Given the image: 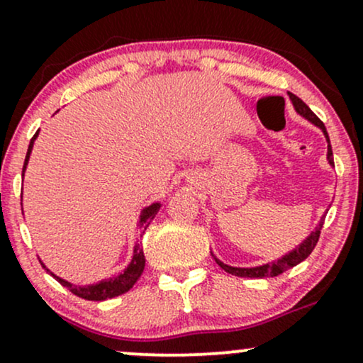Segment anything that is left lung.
Here are the masks:
<instances>
[{
	"instance_id": "8db88e82",
	"label": "left lung",
	"mask_w": 363,
	"mask_h": 363,
	"mask_svg": "<svg viewBox=\"0 0 363 363\" xmlns=\"http://www.w3.org/2000/svg\"><path fill=\"white\" fill-rule=\"evenodd\" d=\"M289 97L291 104H294L295 111L298 112V114L302 116V118H306L307 121H311L312 124H315V126L323 129L324 136H326L328 140V162L331 167H335V160H333V150H331V143H329V136H328V131L326 128H324L323 121H320L318 116L314 114L309 109V106H307L306 102L301 101V99L297 97V95L290 94L289 91ZM323 223L324 220H320V223L315 227V230L312 232V234L307 237L303 242L298 245V247H295L294 251H290L289 254H285V256H281L280 259L273 261V262H268V264H262V266H256V268H234V266H228L222 262L220 259H216V257L211 254V256L215 257L216 264L220 266V268L225 269L227 273L230 274H235V277H240V278H264V277H278V274H281L283 272H286V269L294 268V266H297L298 262H302L303 259H307V256L314 251L315 244H318L319 240V234H320V228H323Z\"/></svg>"
}]
</instances>
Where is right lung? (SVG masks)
Here are the masks:
<instances>
[{
	"label": "right lung",
	"mask_w": 363,
	"mask_h": 363,
	"mask_svg": "<svg viewBox=\"0 0 363 363\" xmlns=\"http://www.w3.org/2000/svg\"><path fill=\"white\" fill-rule=\"evenodd\" d=\"M37 135H39V131L35 133L34 138L30 140V145H28L27 157H25V164H23V169H22V176L25 174V169H27L28 158H30V153H32V148H34V141L37 138ZM158 210H160V203H153V205L147 206L143 211H141L138 225L141 228H143V230H147V227L150 225V222L155 218ZM143 234H145V232H143ZM40 264H43V261H40ZM44 268H45V266H44ZM45 269H48V268H45ZM143 269H145L143 247H141L140 244H136L135 251H133V259H131V262H129L128 268L124 269L123 273L116 274V277L109 278V280H102L99 283H94V285H73V283H69V281L62 280V278H60V277H56V274L49 272V269H48V272L51 273L52 277L56 278V280L60 281L62 286H66V289L72 291V294L77 295V297L85 298V301H107V298L118 297V295L126 294L129 289H133V285L138 281V278L141 277V273H143Z\"/></svg>",
	"instance_id": "right-lung-1"
}]
</instances>
